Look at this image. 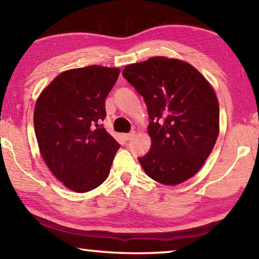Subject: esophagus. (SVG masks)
<instances>
[{
	"instance_id": "esophagus-1",
	"label": "esophagus",
	"mask_w": 259,
	"mask_h": 259,
	"mask_svg": "<svg viewBox=\"0 0 259 259\" xmlns=\"http://www.w3.org/2000/svg\"><path fill=\"white\" fill-rule=\"evenodd\" d=\"M135 137V131H131L129 134H124L123 135V138H124V141H130L131 138Z\"/></svg>"
}]
</instances>
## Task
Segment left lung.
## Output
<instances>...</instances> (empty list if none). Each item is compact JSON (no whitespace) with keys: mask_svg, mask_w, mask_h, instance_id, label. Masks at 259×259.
<instances>
[{"mask_svg":"<svg viewBox=\"0 0 259 259\" xmlns=\"http://www.w3.org/2000/svg\"><path fill=\"white\" fill-rule=\"evenodd\" d=\"M122 75L144 99L151 148L138 160L164 185L192 178L219 136V101L209 82L192 65L153 57L125 66Z\"/></svg>","mask_w":259,"mask_h":259,"instance_id":"1","label":"left lung"}]
</instances>
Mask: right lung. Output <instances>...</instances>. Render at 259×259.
I'll use <instances>...</instances> for the list:
<instances>
[{"instance_id":"1","label":"right lung","mask_w":259,"mask_h":259,"mask_svg":"<svg viewBox=\"0 0 259 259\" xmlns=\"http://www.w3.org/2000/svg\"><path fill=\"white\" fill-rule=\"evenodd\" d=\"M118 74V68L96 65L69 69L37 100L33 125L41 157L69 190L92 191L109 175L119 144L101 122Z\"/></svg>"}]
</instances>
